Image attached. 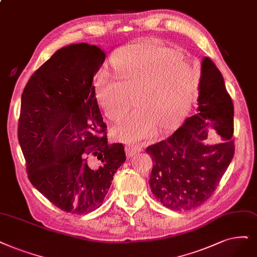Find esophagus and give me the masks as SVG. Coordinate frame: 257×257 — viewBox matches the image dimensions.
Masks as SVG:
<instances>
[{
  "label": "esophagus",
  "mask_w": 257,
  "mask_h": 257,
  "mask_svg": "<svg viewBox=\"0 0 257 257\" xmlns=\"http://www.w3.org/2000/svg\"><path fill=\"white\" fill-rule=\"evenodd\" d=\"M141 150H142V147H141V146L128 145V146L126 147V154H127V156L130 158V157H134L135 155L141 153Z\"/></svg>",
  "instance_id": "34e87169"
}]
</instances>
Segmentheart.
I'll return each mask as SVG.
<instances>
[{
	"instance_id": "obj_1",
	"label": "heart",
	"mask_w": 257,
	"mask_h": 257,
	"mask_svg": "<svg viewBox=\"0 0 257 257\" xmlns=\"http://www.w3.org/2000/svg\"><path fill=\"white\" fill-rule=\"evenodd\" d=\"M115 76L100 71L95 93L107 115L117 120L131 107L136 93L138 107L113 128L117 140L128 144L155 138L186 113L198 82L196 66L178 50L151 42L123 47L113 58Z\"/></svg>"
}]
</instances>
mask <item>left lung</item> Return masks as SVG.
<instances>
[{"instance_id":"8db88e82","label":"left lung","mask_w":257,"mask_h":257,"mask_svg":"<svg viewBox=\"0 0 257 257\" xmlns=\"http://www.w3.org/2000/svg\"><path fill=\"white\" fill-rule=\"evenodd\" d=\"M233 115L222 75L205 57L197 113L169 138L146 149L154 162L149 185L158 201L170 210L188 211L213 195L234 157ZM207 126L221 136L219 144L204 143Z\"/></svg>"}]
</instances>
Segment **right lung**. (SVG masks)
I'll use <instances>...</instances> for the list:
<instances>
[{
  "mask_svg": "<svg viewBox=\"0 0 257 257\" xmlns=\"http://www.w3.org/2000/svg\"><path fill=\"white\" fill-rule=\"evenodd\" d=\"M106 54L96 45L57 51L27 81L18 139L31 183L66 213L83 215L103 202L126 161L121 143L108 144L93 76Z\"/></svg>",
  "mask_w": 257,
  "mask_h": 257,
  "instance_id": "obj_1",
  "label": "right lung"
}]
</instances>
